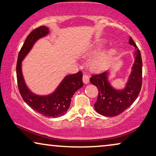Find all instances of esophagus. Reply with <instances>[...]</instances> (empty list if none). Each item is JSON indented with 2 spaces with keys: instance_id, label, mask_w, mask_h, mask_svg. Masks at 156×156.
Listing matches in <instances>:
<instances>
[{
  "instance_id": "esophagus-1",
  "label": "esophagus",
  "mask_w": 156,
  "mask_h": 156,
  "mask_svg": "<svg viewBox=\"0 0 156 156\" xmlns=\"http://www.w3.org/2000/svg\"><path fill=\"white\" fill-rule=\"evenodd\" d=\"M82 78H83L82 79L83 81V83H88V82H89V77H88V75H85V74H83Z\"/></svg>"
}]
</instances>
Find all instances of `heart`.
Listing matches in <instances>:
<instances>
[{"label": "heart", "mask_w": 156, "mask_h": 156, "mask_svg": "<svg viewBox=\"0 0 156 156\" xmlns=\"http://www.w3.org/2000/svg\"><path fill=\"white\" fill-rule=\"evenodd\" d=\"M102 46V43H98V44L95 45V46H93L92 49H90L89 51H86L87 53H90V52H92L95 50H97L99 49L100 47ZM116 52V50L115 49H112L108 52V53H103L100 55H98V56L95 57V58H93L90 63V68L93 69V70H100V69L102 68L105 63H107V60L109 59L110 56H113Z\"/></svg>", "instance_id": "1"}]
</instances>
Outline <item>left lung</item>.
<instances>
[{
    "label": "left lung",
    "mask_w": 156,
    "mask_h": 156,
    "mask_svg": "<svg viewBox=\"0 0 156 156\" xmlns=\"http://www.w3.org/2000/svg\"><path fill=\"white\" fill-rule=\"evenodd\" d=\"M129 43L135 47V61L126 88L115 90L107 79V72L93 75L90 78L92 84L97 86L98 95L94 107L98 113L105 116H117L128 109L135 101L140 94L142 84V61L140 49L132 37Z\"/></svg>",
    "instance_id": "left-lung-1"
}]
</instances>
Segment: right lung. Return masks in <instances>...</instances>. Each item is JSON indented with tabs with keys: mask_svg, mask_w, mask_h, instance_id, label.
I'll return each mask as SVG.
<instances>
[{
	"mask_svg": "<svg viewBox=\"0 0 156 156\" xmlns=\"http://www.w3.org/2000/svg\"><path fill=\"white\" fill-rule=\"evenodd\" d=\"M49 29L41 26L33 30L23 43L18 55L16 63V80L20 93L28 105L43 116L56 118L64 115L70 107L74 93L83 85L81 71L65 77L54 93L47 96H39L31 93L26 86L21 73V61L28 53L34 43L40 37L48 34Z\"/></svg>",
	"mask_w": 156,
	"mask_h": 156,
	"instance_id": "obj_1",
	"label": "right lung"
}]
</instances>
